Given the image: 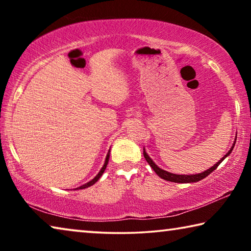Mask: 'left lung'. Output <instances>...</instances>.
Returning a JSON list of instances; mask_svg holds the SVG:
<instances>
[{"mask_svg":"<svg viewBox=\"0 0 251 251\" xmlns=\"http://www.w3.org/2000/svg\"><path fill=\"white\" fill-rule=\"evenodd\" d=\"M233 146H235V144H233L232 147L230 148V151H229L227 152V154L225 155V157H223V158L220 159L217 164H215L214 166L210 167L209 169H208V171L203 172V173H201V174H195V175H176V174L168 173V172H166V171H163V169L157 166V165L154 163V161H152V160L151 159V157L147 155V152H146L145 151H144V157H145V159L147 160V163L151 165V167L152 169H154V172H155V173L157 174V175H158L160 178H163V179L167 180V181L182 182V184H185V182H196V181L201 180V179H203V178H205V177H207L208 175H209L210 173L214 172L215 169L219 166L220 163H222V161H223L225 158H226V157H227L229 154H230V152L232 151Z\"/></svg>","mask_w":251,"mask_h":251,"instance_id":"left-lung-1","label":"left lung"}]
</instances>
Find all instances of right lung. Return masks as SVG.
Returning <instances> with one entry per match:
<instances>
[{
  "instance_id": "1",
  "label": "right lung",
  "mask_w": 251,
  "mask_h": 251,
  "mask_svg": "<svg viewBox=\"0 0 251 251\" xmlns=\"http://www.w3.org/2000/svg\"><path fill=\"white\" fill-rule=\"evenodd\" d=\"M108 158H109V154H107V156H106V159H105V164H104V166L101 167V169H100V172L97 174V175L95 176V178L94 179H92L91 181H88L87 184H85V185H83V186H80V187H78L77 189H83V188H87V187H90V186H92V185H94L95 182L100 179V176L103 175V173H104V171L106 169V166H107V163H108Z\"/></svg>"
}]
</instances>
